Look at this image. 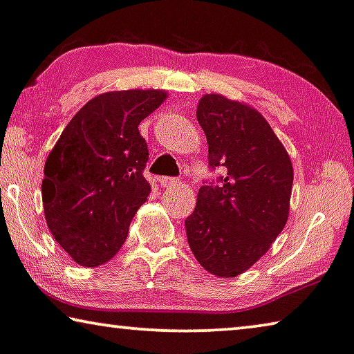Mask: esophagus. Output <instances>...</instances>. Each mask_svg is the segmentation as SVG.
<instances>
[{
  "mask_svg": "<svg viewBox=\"0 0 354 354\" xmlns=\"http://www.w3.org/2000/svg\"><path fill=\"white\" fill-rule=\"evenodd\" d=\"M159 183H160V186L162 187H175V186H178L179 183H181V179L179 178H173V176H165V178H160L159 179Z\"/></svg>",
  "mask_w": 354,
  "mask_h": 354,
  "instance_id": "1",
  "label": "esophagus"
}]
</instances>
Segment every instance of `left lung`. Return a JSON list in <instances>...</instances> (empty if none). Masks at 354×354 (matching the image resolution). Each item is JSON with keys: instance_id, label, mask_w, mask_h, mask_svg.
<instances>
[{"instance_id": "left-lung-1", "label": "left lung", "mask_w": 354, "mask_h": 354, "mask_svg": "<svg viewBox=\"0 0 354 354\" xmlns=\"http://www.w3.org/2000/svg\"><path fill=\"white\" fill-rule=\"evenodd\" d=\"M197 120L207 135L211 171L186 218L195 259L216 277H236L266 254L289 214L292 163L256 109L223 95H205Z\"/></svg>"}]
</instances>
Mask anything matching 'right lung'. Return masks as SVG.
<instances>
[{
	"label": "right lung",
	"mask_w": 354,
	"mask_h": 354,
	"mask_svg": "<svg viewBox=\"0 0 354 354\" xmlns=\"http://www.w3.org/2000/svg\"><path fill=\"white\" fill-rule=\"evenodd\" d=\"M165 98L162 91L98 95L47 157L41 186L47 227L79 266H102L124 245L151 192L143 175L149 151L138 125Z\"/></svg>",
	"instance_id": "right-lung-1"
}]
</instances>
